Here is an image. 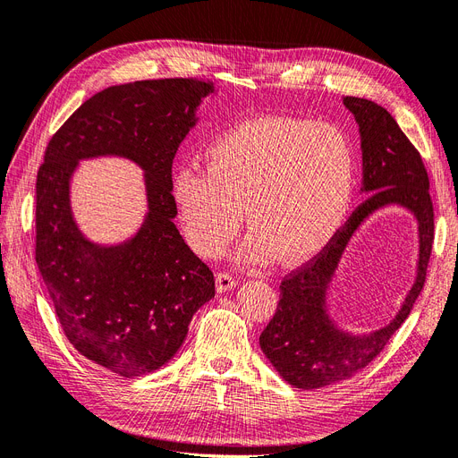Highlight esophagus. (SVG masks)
<instances>
[{"instance_id":"34e87169","label":"esophagus","mask_w":458,"mask_h":458,"mask_svg":"<svg viewBox=\"0 0 458 458\" xmlns=\"http://www.w3.org/2000/svg\"><path fill=\"white\" fill-rule=\"evenodd\" d=\"M236 284H239V280L233 278L231 274H227V272H219V274H216V287H217V291H219V293H225V291H229V289L236 287Z\"/></svg>"}]
</instances>
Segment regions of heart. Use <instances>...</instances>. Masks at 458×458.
Listing matches in <instances>:
<instances>
[{
  "mask_svg": "<svg viewBox=\"0 0 458 458\" xmlns=\"http://www.w3.org/2000/svg\"><path fill=\"white\" fill-rule=\"evenodd\" d=\"M355 176V146L340 125L261 118L214 139L205 171L180 169L173 200L184 239L200 258L222 253L246 216L253 233L241 261L258 265L278 255L282 263H302L338 233Z\"/></svg>",
  "mask_w": 458,
  "mask_h": 458,
  "instance_id": "1",
  "label": "heart"
}]
</instances>
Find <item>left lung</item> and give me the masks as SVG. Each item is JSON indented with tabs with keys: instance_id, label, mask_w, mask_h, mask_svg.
<instances>
[{
	"instance_id": "1",
	"label": "left lung",
	"mask_w": 458,
	"mask_h": 458,
	"mask_svg": "<svg viewBox=\"0 0 458 458\" xmlns=\"http://www.w3.org/2000/svg\"><path fill=\"white\" fill-rule=\"evenodd\" d=\"M344 105L359 125L360 191L369 197L312 261L284 278L276 314L259 336L261 350L276 372L289 386L306 391L352 377L381 353L410 316L425 285L434 241L428 174L415 146L381 105L360 98H344ZM393 204L411 211L418 222L420 253L414 285L386 327L369 335L342 332L327 316L326 291L346 244L363 219Z\"/></svg>"
}]
</instances>
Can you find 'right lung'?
<instances>
[{
  "mask_svg": "<svg viewBox=\"0 0 458 458\" xmlns=\"http://www.w3.org/2000/svg\"><path fill=\"white\" fill-rule=\"evenodd\" d=\"M214 91L197 79L137 81L84 101L50 139L35 191V261L67 340L123 376L150 374L184 344L197 310L214 299V274L174 225L173 159ZM118 155L145 171L149 212L114 247L88 242L70 210L81 158Z\"/></svg>",
  "mask_w": 458,
  "mask_h": 458,
  "instance_id": "1",
  "label": "right lung"
}]
</instances>
